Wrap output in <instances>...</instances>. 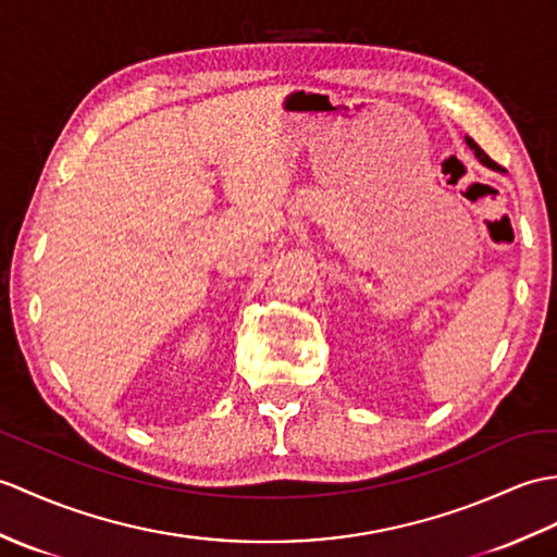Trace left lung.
I'll use <instances>...</instances> for the list:
<instances>
[{
	"label": "left lung",
	"mask_w": 557,
	"mask_h": 557,
	"mask_svg": "<svg viewBox=\"0 0 557 557\" xmlns=\"http://www.w3.org/2000/svg\"><path fill=\"white\" fill-rule=\"evenodd\" d=\"M468 145H470V149L476 153V159H480L484 165H488V168H494V171H503V168L496 163V161H491L488 157H486V153L480 149V145H476V141L474 139H470L468 137Z\"/></svg>",
	"instance_id": "8db88e82"
}]
</instances>
